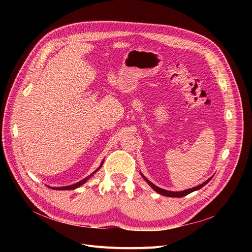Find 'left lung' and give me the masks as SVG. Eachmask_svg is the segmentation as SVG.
Masks as SVG:
<instances>
[{
    "mask_svg": "<svg viewBox=\"0 0 252 252\" xmlns=\"http://www.w3.org/2000/svg\"><path fill=\"white\" fill-rule=\"evenodd\" d=\"M141 175H142V174H141ZM142 177L144 178L145 181H146V182L150 185V187H152L154 191H156L157 193H159V194H161V195H163V196H167V197H183V196H186V195H188V194H190V193H192V192H194V191H196V190L201 189V188L204 186V185H206V184L211 180V178H210V179H208L206 182H204L203 184L199 185V186H196V187H194V188H192V189H188V190H185V191H182V192H171V191H166V190H163V189H161V188L156 187L155 185H154L153 183H151L147 178H145L143 175H142Z\"/></svg>",
    "mask_w": 252,
    "mask_h": 252,
    "instance_id": "8db88e82",
    "label": "left lung"
}]
</instances>
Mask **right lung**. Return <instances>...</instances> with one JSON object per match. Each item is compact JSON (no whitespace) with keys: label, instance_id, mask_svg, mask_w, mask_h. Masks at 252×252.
Here are the masks:
<instances>
[{"label":"right lung","instance_id":"add662e5","mask_svg":"<svg viewBox=\"0 0 252 252\" xmlns=\"http://www.w3.org/2000/svg\"><path fill=\"white\" fill-rule=\"evenodd\" d=\"M103 164V162L101 163V165ZM100 165V166H101ZM100 168V167H99ZM98 170V169H97ZM97 170H95V173H96V171ZM95 173H93L91 176H89V177H87L86 179H84V180H82L81 182H78V183H76V184H74V185H71V186H66V187H61V188H53V189H54V190H73V189H75V188H77V187H79V186H82V185L83 184H85L93 175H94Z\"/></svg>","mask_w":252,"mask_h":252}]
</instances>
